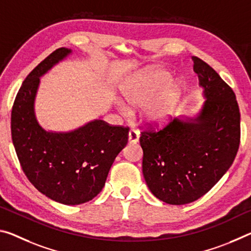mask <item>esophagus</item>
<instances>
[{
    "mask_svg": "<svg viewBox=\"0 0 251 251\" xmlns=\"http://www.w3.org/2000/svg\"><path fill=\"white\" fill-rule=\"evenodd\" d=\"M140 140V134H138L135 129H130L128 133V142L129 144H136Z\"/></svg>",
    "mask_w": 251,
    "mask_h": 251,
    "instance_id": "esophagus-1",
    "label": "esophagus"
}]
</instances>
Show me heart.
<instances>
[{
	"instance_id": "b5f03b06",
	"label": "heart",
	"mask_w": 251,
	"mask_h": 251,
	"mask_svg": "<svg viewBox=\"0 0 251 251\" xmlns=\"http://www.w3.org/2000/svg\"><path fill=\"white\" fill-rule=\"evenodd\" d=\"M172 74L164 69L151 70L130 79L122 89V96L127 104L138 107L146 104L144 117L153 125H164L174 114L183 95L181 82H172ZM125 110L124 106H121Z\"/></svg>"
}]
</instances>
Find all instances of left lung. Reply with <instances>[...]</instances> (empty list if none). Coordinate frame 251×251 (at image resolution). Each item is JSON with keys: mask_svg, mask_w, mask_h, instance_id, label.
Masks as SVG:
<instances>
[{"mask_svg": "<svg viewBox=\"0 0 251 251\" xmlns=\"http://www.w3.org/2000/svg\"><path fill=\"white\" fill-rule=\"evenodd\" d=\"M192 59L205 99L200 111L140 137L147 186L158 200L174 205L191 203L211 190L231 166L240 144L233 90L208 63Z\"/></svg>", "mask_w": 251, "mask_h": 251, "instance_id": "1", "label": "left lung"}]
</instances>
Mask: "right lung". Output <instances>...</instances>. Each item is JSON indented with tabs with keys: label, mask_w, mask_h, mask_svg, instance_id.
<instances>
[{
	"label": "right lung",
	"mask_w": 251,
	"mask_h": 251,
	"mask_svg": "<svg viewBox=\"0 0 251 251\" xmlns=\"http://www.w3.org/2000/svg\"><path fill=\"white\" fill-rule=\"evenodd\" d=\"M73 53L59 48L27 75L15 97L11 134L23 172L39 192L67 205L88 202L104 188L108 172L128 141V127L94 119L70 132L39 124L34 101L40 77Z\"/></svg>",
	"instance_id": "right-lung-1"
}]
</instances>
